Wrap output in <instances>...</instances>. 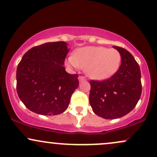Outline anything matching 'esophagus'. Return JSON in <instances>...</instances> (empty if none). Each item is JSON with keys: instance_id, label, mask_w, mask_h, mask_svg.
Returning <instances> with one entry per match:
<instances>
[{"instance_id": "1", "label": "esophagus", "mask_w": 157, "mask_h": 157, "mask_svg": "<svg viewBox=\"0 0 157 157\" xmlns=\"http://www.w3.org/2000/svg\"><path fill=\"white\" fill-rule=\"evenodd\" d=\"M78 80L80 82H82V81L86 80V78H85V77H83V76H80L78 77Z\"/></svg>"}]
</instances>
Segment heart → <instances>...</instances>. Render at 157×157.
Listing matches in <instances>:
<instances>
[{"label": "heart", "mask_w": 157, "mask_h": 157, "mask_svg": "<svg viewBox=\"0 0 157 157\" xmlns=\"http://www.w3.org/2000/svg\"><path fill=\"white\" fill-rule=\"evenodd\" d=\"M121 63V55L115 48L103 46H86L78 48L73 57L67 60L68 66L84 68L87 76L93 80L109 78L117 71Z\"/></svg>", "instance_id": "1"}]
</instances>
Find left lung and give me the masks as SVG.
Listing matches in <instances>:
<instances>
[{"label": "left lung", "mask_w": 157, "mask_h": 157, "mask_svg": "<svg viewBox=\"0 0 157 157\" xmlns=\"http://www.w3.org/2000/svg\"><path fill=\"white\" fill-rule=\"evenodd\" d=\"M113 48L121 55L118 71L108 80L90 81V105L94 113L104 119L128 114L134 109L142 94L141 72L134 57L125 48Z\"/></svg>", "instance_id": "obj_1"}]
</instances>
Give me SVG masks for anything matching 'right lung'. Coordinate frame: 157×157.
I'll list each match as a JSON object with an SVG mask.
<instances>
[{"label":"right lung","instance_id":"1","mask_svg":"<svg viewBox=\"0 0 157 157\" xmlns=\"http://www.w3.org/2000/svg\"><path fill=\"white\" fill-rule=\"evenodd\" d=\"M69 48L64 41L49 42L30 48L16 73L17 92L26 107L36 113L57 115L67 109L79 86L78 75L63 66Z\"/></svg>","mask_w":157,"mask_h":157}]
</instances>
